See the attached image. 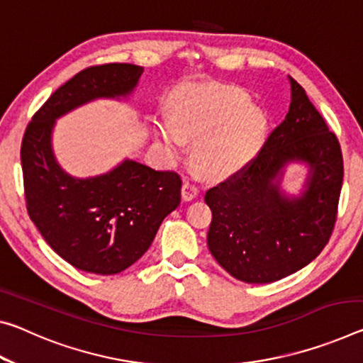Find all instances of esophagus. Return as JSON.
Wrapping results in <instances>:
<instances>
[{
	"label": "esophagus",
	"instance_id": "34e87169",
	"mask_svg": "<svg viewBox=\"0 0 363 363\" xmlns=\"http://www.w3.org/2000/svg\"><path fill=\"white\" fill-rule=\"evenodd\" d=\"M181 195H182V200H186V202H189V200H194L199 195V187L195 186V184L186 181L182 184Z\"/></svg>",
	"mask_w": 363,
	"mask_h": 363
}]
</instances>
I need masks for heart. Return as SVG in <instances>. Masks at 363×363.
<instances>
[{"label": "heart", "instance_id": "heart-1", "mask_svg": "<svg viewBox=\"0 0 363 363\" xmlns=\"http://www.w3.org/2000/svg\"><path fill=\"white\" fill-rule=\"evenodd\" d=\"M247 91L226 85H186L172 99V119L158 121L157 134L166 152L181 155L195 142L194 161L205 174L228 177L260 150L267 116L249 105Z\"/></svg>", "mask_w": 363, "mask_h": 363}]
</instances>
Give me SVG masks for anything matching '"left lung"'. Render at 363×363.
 <instances>
[{"mask_svg":"<svg viewBox=\"0 0 363 363\" xmlns=\"http://www.w3.org/2000/svg\"><path fill=\"white\" fill-rule=\"evenodd\" d=\"M291 106L262 150L242 169L205 194L211 208L208 249L216 262L244 283H273L320 255L337 216L344 164L335 132L291 79ZM287 162L309 166L298 198L280 192Z\"/></svg>","mask_w":363,"mask_h":363,"instance_id":"obj_1","label":"left lung"}]
</instances>
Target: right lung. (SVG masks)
Listing matches in <instances>:
<instances>
[{"instance_id":"right-lung-1","label":"right lung","mask_w":363,"mask_h":363,"mask_svg":"<svg viewBox=\"0 0 363 363\" xmlns=\"http://www.w3.org/2000/svg\"><path fill=\"white\" fill-rule=\"evenodd\" d=\"M142 72V66L128 62L84 69L33 114L22 139L28 216L57 255L87 273L129 268L181 203L182 181L174 171L124 160L106 174L79 179L61 169L51 148L57 118L91 100L128 96Z\"/></svg>"}]
</instances>
